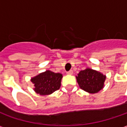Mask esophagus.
Here are the masks:
<instances>
[{
  "label": "esophagus",
  "instance_id": "1",
  "mask_svg": "<svg viewBox=\"0 0 127 127\" xmlns=\"http://www.w3.org/2000/svg\"><path fill=\"white\" fill-rule=\"evenodd\" d=\"M73 71L72 70H70L69 71H68L66 73V74L67 75H73Z\"/></svg>",
  "mask_w": 127,
  "mask_h": 127
}]
</instances>
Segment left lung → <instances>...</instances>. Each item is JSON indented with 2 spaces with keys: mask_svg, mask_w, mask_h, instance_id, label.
<instances>
[{
  "mask_svg": "<svg viewBox=\"0 0 127 127\" xmlns=\"http://www.w3.org/2000/svg\"><path fill=\"white\" fill-rule=\"evenodd\" d=\"M77 82L81 89L88 93H97L104 88L106 75L101 72L87 67L76 76Z\"/></svg>",
  "mask_w": 127,
  "mask_h": 127,
  "instance_id": "left-lung-1",
  "label": "left lung"
}]
</instances>
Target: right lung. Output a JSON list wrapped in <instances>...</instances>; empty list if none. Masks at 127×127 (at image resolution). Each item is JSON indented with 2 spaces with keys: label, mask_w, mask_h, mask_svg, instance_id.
Returning a JSON list of instances; mask_svg holds the SVG:
<instances>
[{
  "label": "right lung",
  "mask_w": 127,
  "mask_h": 127,
  "mask_svg": "<svg viewBox=\"0 0 127 127\" xmlns=\"http://www.w3.org/2000/svg\"><path fill=\"white\" fill-rule=\"evenodd\" d=\"M63 75L50 70L41 73L31 79L34 84V91L40 95H49L58 90L61 85Z\"/></svg>",
  "instance_id": "right-lung-1"
}]
</instances>
